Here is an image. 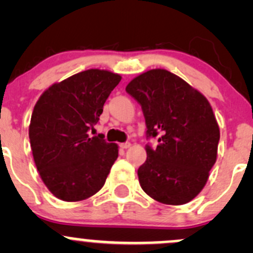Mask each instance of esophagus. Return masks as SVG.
<instances>
[{
  "label": "esophagus",
  "mask_w": 253,
  "mask_h": 253,
  "mask_svg": "<svg viewBox=\"0 0 253 253\" xmlns=\"http://www.w3.org/2000/svg\"><path fill=\"white\" fill-rule=\"evenodd\" d=\"M120 147H121L122 149H127V148H129V147H131V143H129V142H125V143H121V144H120Z\"/></svg>",
  "instance_id": "esophagus-1"
}]
</instances>
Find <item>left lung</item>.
Returning a JSON list of instances; mask_svg holds the SVG:
<instances>
[{
    "label": "left lung",
    "instance_id": "1",
    "mask_svg": "<svg viewBox=\"0 0 253 253\" xmlns=\"http://www.w3.org/2000/svg\"><path fill=\"white\" fill-rule=\"evenodd\" d=\"M126 91L141 105L147 126V160L138 169L141 187L164 205L192 201L215 164L220 138L208 100L183 79L150 70L132 79Z\"/></svg>",
    "mask_w": 253,
    "mask_h": 253
}]
</instances>
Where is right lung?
Here are the masks:
<instances>
[{"instance_id":"right-lung-1","label":"right lung","mask_w":253,"mask_h":253,"mask_svg":"<svg viewBox=\"0 0 253 253\" xmlns=\"http://www.w3.org/2000/svg\"><path fill=\"white\" fill-rule=\"evenodd\" d=\"M120 81L121 76L109 71H83L51 85L35 104L30 147L38 171L55 197L83 201L105 183L119 157L117 144L88 132Z\"/></svg>"}]
</instances>
